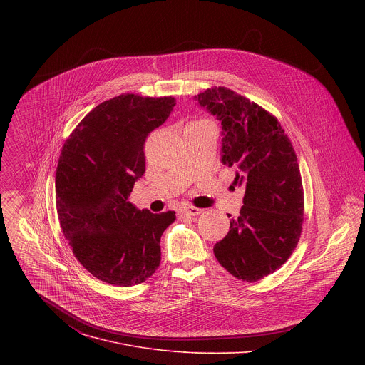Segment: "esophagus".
<instances>
[{
	"label": "esophagus",
	"mask_w": 365,
	"mask_h": 365,
	"mask_svg": "<svg viewBox=\"0 0 365 365\" xmlns=\"http://www.w3.org/2000/svg\"><path fill=\"white\" fill-rule=\"evenodd\" d=\"M181 215H190V216H197L202 212V209L195 208V207H191V205H185L182 208L178 210Z\"/></svg>",
	"instance_id": "esophagus-1"
}]
</instances>
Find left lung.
<instances>
[{"mask_svg":"<svg viewBox=\"0 0 365 365\" xmlns=\"http://www.w3.org/2000/svg\"><path fill=\"white\" fill-rule=\"evenodd\" d=\"M194 100L220 122V161L246 190L215 257L236 278L257 281L289 259L301 236L304 190L295 152L279 122L246 97L215 87Z\"/></svg>","mask_w":365,"mask_h":365,"instance_id":"1","label":"left lung"}]
</instances>
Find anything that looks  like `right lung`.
<instances>
[{"label": "right lung", "mask_w": 365, "mask_h": 365, "mask_svg": "<svg viewBox=\"0 0 365 365\" xmlns=\"http://www.w3.org/2000/svg\"><path fill=\"white\" fill-rule=\"evenodd\" d=\"M175 105L173 97L118 96L96 106L67 139L56 170V207L76 259L118 287L146 281L161 260L160 239L175 212L129 202L146 170L145 142Z\"/></svg>", "instance_id": "1"}]
</instances>
